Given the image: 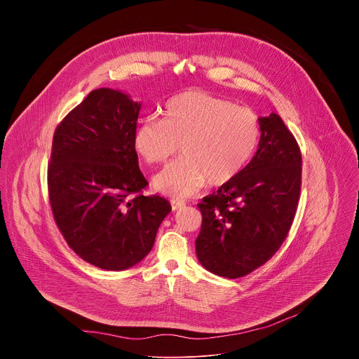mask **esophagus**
Returning a JSON list of instances; mask_svg holds the SVG:
<instances>
[{
  "label": "esophagus",
  "mask_w": 359,
  "mask_h": 359,
  "mask_svg": "<svg viewBox=\"0 0 359 359\" xmlns=\"http://www.w3.org/2000/svg\"><path fill=\"white\" fill-rule=\"evenodd\" d=\"M170 204H172V209H173V210H177V209H180V208L184 206V201H183V200H177V198H172V200H170Z\"/></svg>",
  "instance_id": "34e87169"
}]
</instances>
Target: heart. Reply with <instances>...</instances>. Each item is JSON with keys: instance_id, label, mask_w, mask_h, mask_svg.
Masks as SVG:
<instances>
[{"instance_id": "obj_1", "label": "heart", "mask_w": 359, "mask_h": 359, "mask_svg": "<svg viewBox=\"0 0 359 359\" xmlns=\"http://www.w3.org/2000/svg\"><path fill=\"white\" fill-rule=\"evenodd\" d=\"M260 121L248 108L197 90L170 97L163 118L149 116L135 130L133 144L147 165H162L180 150L153 184L163 194L189 197L204 184L222 186L237 177L257 150Z\"/></svg>"}]
</instances>
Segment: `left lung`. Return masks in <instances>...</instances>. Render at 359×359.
I'll return each instance as SVG.
<instances>
[{"label":"left lung","mask_w":359,"mask_h":359,"mask_svg":"<svg viewBox=\"0 0 359 359\" xmlns=\"http://www.w3.org/2000/svg\"><path fill=\"white\" fill-rule=\"evenodd\" d=\"M259 121L262 137L250 163L197 204V259L226 278L244 277L273 257L299 201L302 158L294 135L276 114Z\"/></svg>","instance_id":"left-lung-1"}]
</instances>
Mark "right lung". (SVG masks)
<instances>
[{
  "label": "right lung",
  "instance_id": "1",
  "mask_svg": "<svg viewBox=\"0 0 359 359\" xmlns=\"http://www.w3.org/2000/svg\"><path fill=\"white\" fill-rule=\"evenodd\" d=\"M140 105L108 88L92 90L57 126L48 196L68 245L89 264L122 271L143 260L172 210L139 169L133 136Z\"/></svg>",
  "mask_w": 359,
  "mask_h": 359
}]
</instances>
